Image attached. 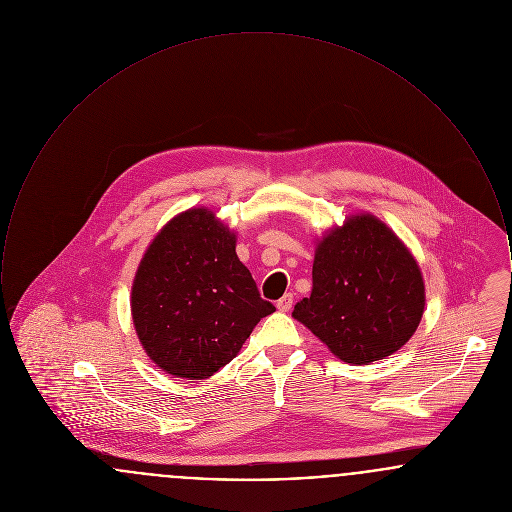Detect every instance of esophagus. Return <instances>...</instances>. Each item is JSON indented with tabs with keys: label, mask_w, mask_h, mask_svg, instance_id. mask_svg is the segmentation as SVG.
<instances>
[{
	"label": "esophagus",
	"mask_w": 512,
	"mask_h": 512,
	"mask_svg": "<svg viewBox=\"0 0 512 512\" xmlns=\"http://www.w3.org/2000/svg\"><path fill=\"white\" fill-rule=\"evenodd\" d=\"M293 303V295L292 293H286L282 299H278L276 301V309L280 311V313H288L290 309H292Z\"/></svg>",
	"instance_id": "obj_1"
}]
</instances>
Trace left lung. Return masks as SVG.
Wrapping results in <instances>:
<instances>
[{
  "mask_svg": "<svg viewBox=\"0 0 512 512\" xmlns=\"http://www.w3.org/2000/svg\"><path fill=\"white\" fill-rule=\"evenodd\" d=\"M315 244L313 290L292 317L349 365L399 351L426 305L422 270L409 247L370 213L349 215Z\"/></svg>",
  "mask_w": 512,
  "mask_h": 512,
  "instance_id": "left-lung-1",
  "label": "left lung"
}]
</instances>
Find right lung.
<instances>
[{
	"mask_svg": "<svg viewBox=\"0 0 512 512\" xmlns=\"http://www.w3.org/2000/svg\"><path fill=\"white\" fill-rule=\"evenodd\" d=\"M236 240L215 211L192 207L157 232L138 265L130 293L136 336L174 378L213 376L276 311L238 259Z\"/></svg>",
	"mask_w": 512,
	"mask_h": 512,
	"instance_id": "add662e5",
	"label": "right lung"
}]
</instances>
